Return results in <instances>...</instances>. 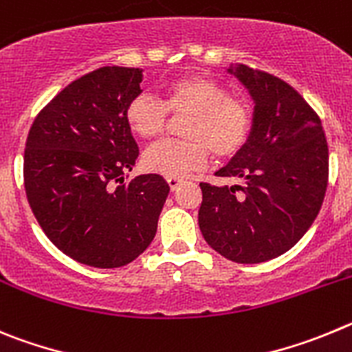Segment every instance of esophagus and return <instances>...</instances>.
<instances>
[{"instance_id": "34e87169", "label": "esophagus", "mask_w": 352, "mask_h": 352, "mask_svg": "<svg viewBox=\"0 0 352 352\" xmlns=\"http://www.w3.org/2000/svg\"><path fill=\"white\" fill-rule=\"evenodd\" d=\"M166 182H168L170 189H172V191H175L180 184H182V179H177V177H166Z\"/></svg>"}]
</instances>
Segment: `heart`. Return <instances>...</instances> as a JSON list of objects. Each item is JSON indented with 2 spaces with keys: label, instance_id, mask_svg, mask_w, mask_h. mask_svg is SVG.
<instances>
[{
  "label": "heart",
  "instance_id": "1",
  "mask_svg": "<svg viewBox=\"0 0 352 352\" xmlns=\"http://www.w3.org/2000/svg\"><path fill=\"white\" fill-rule=\"evenodd\" d=\"M168 112L186 116L184 140H164L145 151L142 164L147 172L186 177L205 168L210 154L226 161L247 145L252 133L251 105L230 96L226 85L205 75H184L164 85L163 101L140 93L126 105L124 119L140 138H156L166 128Z\"/></svg>",
  "mask_w": 352,
  "mask_h": 352
}]
</instances>
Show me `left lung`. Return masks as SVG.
I'll list each match as a JSON object with an SVG mask.
<instances>
[{
  "label": "left lung",
  "mask_w": 352,
  "mask_h": 352,
  "mask_svg": "<svg viewBox=\"0 0 352 352\" xmlns=\"http://www.w3.org/2000/svg\"><path fill=\"white\" fill-rule=\"evenodd\" d=\"M254 100L245 147L215 173L235 186L201 182L199 230L235 263H263L289 251L312 226L328 186V142L321 119L298 91L275 75L236 66Z\"/></svg>",
  "instance_id": "8db88e82"
}]
</instances>
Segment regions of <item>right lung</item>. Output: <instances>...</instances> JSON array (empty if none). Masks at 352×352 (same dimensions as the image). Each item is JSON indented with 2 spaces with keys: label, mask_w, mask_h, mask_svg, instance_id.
<instances>
[{
  "label": "right lung",
  "mask_w": 352,
  "mask_h": 352,
  "mask_svg": "<svg viewBox=\"0 0 352 352\" xmlns=\"http://www.w3.org/2000/svg\"><path fill=\"white\" fill-rule=\"evenodd\" d=\"M142 69L103 66L50 100L24 151L28 201L50 242L75 261L124 267L151 245L170 186L156 173L124 182L138 145L124 110Z\"/></svg>",
  "instance_id": "right-lung-1"
}]
</instances>
